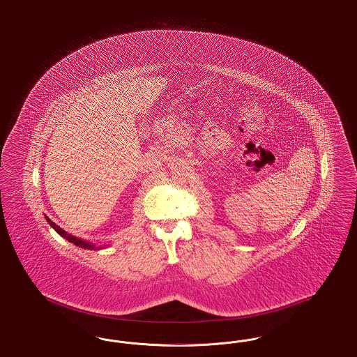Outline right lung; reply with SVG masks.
Segmentation results:
<instances>
[{"instance_id":"obj_1","label":"right lung","mask_w":357,"mask_h":357,"mask_svg":"<svg viewBox=\"0 0 357 357\" xmlns=\"http://www.w3.org/2000/svg\"><path fill=\"white\" fill-rule=\"evenodd\" d=\"M46 218V220L49 222V225L53 227V229H56V232H57L58 235H61L62 238H65L68 242L73 243L74 245H78V247H81V248H85V250H102V248H106L109 244H103V245H97L96 243H90L87 242V241H84V239H81V238H77V236H74V235H70V234H68L65 229H61L59 226H57L54 222H52L47 216H45Z\"/></svg>"}]
</instances>
